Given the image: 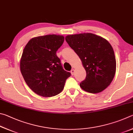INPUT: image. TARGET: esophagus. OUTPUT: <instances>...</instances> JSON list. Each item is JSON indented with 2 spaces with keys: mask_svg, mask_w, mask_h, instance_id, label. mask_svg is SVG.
Segmentation results:
<instances>
[{
  "mask_svg": "<svg viewBox=\"0 0 133 133\" xmlns=\"http://www.w3.org/2000/svg\"><path fill=\"white\" fill-rule=\"evenodd\" d=\"M71 75H74V74H75V70H74V69H72V70L71 71Z\"/></svg>",
  "mask_w": 133,
  "mask_h": 133,
  "instance_id": "34e87169",
  "label": "esophagus"
}]
</instances>
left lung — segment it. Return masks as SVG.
<instances>
[{
    "label": "left lung",
    "instance_id": "8db88e82",
    "mask_svg": "<svg viewBox=\"0 0 133 133\" xmlns=\"http://www.w3.org/2000/svg\"><path fill=\"white\" fill-rule=\"evenodd\" d=\"M65 39L80 58L87 72L81 88L91 94L103 91L110 84L116 73V58L110 44L92 33L68 35Z\"/></svg>",
    "mask_w": 133,
    "mask_h": 133
}]
</instances>
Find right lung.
Here are the masks:
<instances>
[{
	"label": "right lung",
	"mask_w": 133,
	"mask_h": 133,
	"mask_svg": "<svg viewBox=\"0 0 133 133\" xmlns=\"http://www.w3.org/2000/svg\"><path fill=\"white\" fill-rule=\"evenodd\" d=\"M64 37L50 34L34 37L28 42L20 59V71L25 83L36 94L55 96L62 91L71 73L62 68L56 52Z\"/></svg>",
	"instance_id": "right-lung-1"
}]
</instances>
